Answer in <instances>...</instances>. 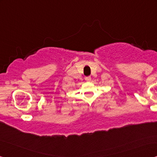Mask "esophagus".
Returning a JSON list of instances; mask_svg holds the SVG:
<instances>
[{
    "instance_id": "obj_1",
    "label": "esophagus",
    "mask_w": 157,
    "mask_h": 157,
    "mask_svg": "<svg viewBox=\"0 0 157 157\" xmlns=\"http://www.w3.org/2000/svg\"><path fill=\"white\" fill-rule=\"evenodd\" d=\"M85 80L86 81H91V76H86L85 77Z\"/></svg>"
}]
</instances>
